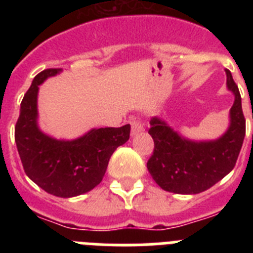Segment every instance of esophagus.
I'll return each instance as SVG.
<instances>
[{"label":"esophagus","instance_id":"obj_1","mask_svg":"<svg viewBox=\"0 0 253 253\" xmlns=\"http://www.w3.org/2000/svg\"><path fill=\"white\" fill-rule=\"evenodd\" d=\"M130 126H131V135H135V134L140 133V131L144 130V125L142 124V122L138 119H131L130 122Z\"/></svg>","mask_w":253,"mask_h":253}]
</instances>
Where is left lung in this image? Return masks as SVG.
<instances>
[{
	"label": "left lung",
	"instance_id": "obj_1",
	"mask_svg": "<svg viewBox=\"0 0 253 253\" xmlns=\"http://www.w3.org/2000/svg\"><path fill=\"white\" fill-rule=\"evenodd\" d=\"M227 72V86L234 93L231 109V126L222 138L214 142L195 143L181 138L166 123L151 119L153 153L147 169L163 190L176 194L203 193L236 166L246 134V119L238 86L232 73Z\"/></svg>",
	"mask_w": 253,
	"mask_h": 253
}]
</instances>
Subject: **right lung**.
Here are the masks:
<instances>
[{
	"mask_svg": "<svg viewBox=\"0 0 253 253\" xmlns=\"http://www.w3.org/2000/svg\"><path fill=\"white\" fill-rule=\"evenodd\" d=\"M60 68H48L35 76L21 101L15 125V142L24 171L46 193L72 198L101 182L111 154L130 135V125L92 129L75 140H55L38 129L37 96L39 84Z\"/></svg>",
	"mask_w": 253,
	"mask_h": 253,
	"instance_id": "add662e5",
	"label": "right lung"
}]
</instances>
